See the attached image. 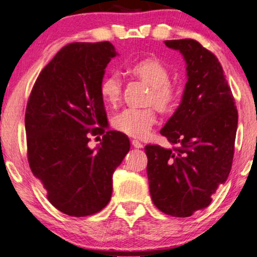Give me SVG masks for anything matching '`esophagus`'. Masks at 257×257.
<instances>
[{"mask_svg": "<svg viewBox=\"0 0 257 257\" xmlns=\"http://www.w3.org/2000/svg\"><path fill=\"white\" fill-rule=\"evenodd\" d=\"M132 145L135 147V148H143V145L140 141H138V140H133L132 141Z\"/></svg>", "mask_w": 257, "mask_h": 257, "instance_id": "34e87169", "label": "esophagus"}]
</instances>
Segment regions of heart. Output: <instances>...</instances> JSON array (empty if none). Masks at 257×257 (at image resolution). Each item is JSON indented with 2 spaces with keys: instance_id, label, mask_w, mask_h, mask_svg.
<instances>
[{
  "instance_id": "1",
  "label": "heart",
  "mask_w": 257,
  "mask_h": 257,
  "mask_svg": "<svg viewBox=\"0 0 257 257\" xmlns=\"http://www.w3.org/2000/svg\"><path fill=\"white\" fill-rule=\"evenodd\" d=\"M128 73L152 87L149 101L162 110H170L179 100V91L170 83V73L161 61L148 57L128 67ZM100 95L104 103L116 105L122 97V80L118 74H109L101 80ZM156 123L155 108L129 107L118 112L112 119L117 131L136 139L149 134Z\"/></svg>"
}]
</instances>
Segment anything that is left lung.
<instances>
[{"label": "left lung", "instance_id": "1", "mask_svg": "<svg viewBox=\"0 0 257 257\" xmlns=\"http://www.w3.org/2000/svg\"><path fill=\"white\" fill-rule=\"evenodd\" d=\"M187 63L182 101L161 129L174 145L146 146L150 196L157 209L191 216L211 202L230 173L237 131V109L217 57L191 39L164 41Z\"/></svg>", "mask_w": 257, "mask_h": 257}]
</instances>
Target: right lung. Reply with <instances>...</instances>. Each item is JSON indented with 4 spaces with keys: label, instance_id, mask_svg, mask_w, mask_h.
Returning <instances> with one entry per match:
<instances>
[{
    "label": "right lung",
    "instance_id": "right-lung-1",
    "mask_svg": "<svg viewBox=\"0 0 257 257\" xmlns=\"http://www.w3.org/2000/svg\"><path fill=\"white\" fill-rule=\"evenodd\" d=\"M116 55L108 41L67 44L41 71L27 103L29 167L49 202L69 216H89L107 206L112 174L131 149L124 134L105 132L100 83ZM96 135L104 136L94 151L87 143Z\"/></svg>",
    "mask_w": 257,
    "mask_h": 257
}]
</instances>
